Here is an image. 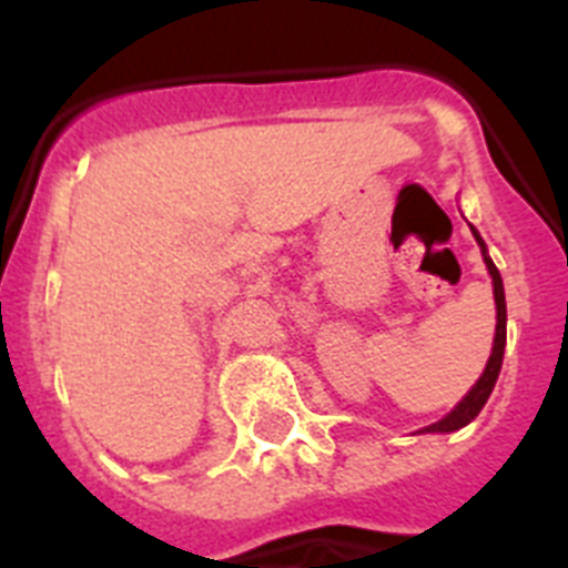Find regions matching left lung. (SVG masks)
<instances>
[{
	"mask_svg": "<svg viewBox=\"0 0 568 568\" xmlns=\"http://www.w3.org/2000/svg\"><path fill=\"white\" fill-rule=\"evenodd\" d=\"M471 233H475V230H471ZM475 239H478L480 253H484V261H486V270H489V275H491V287H495V307H498V327H495V344H491V355H489V361H486V369H484V375L478 378V384L471 386L469 395H466V398L460 400L453 413L446 415V418H440L438 424H433V426H426V433H455V429H460V426H466L469 420L478 418V413L484 409L486 398H489L491 389H495V381H498V375H500V364H504V346H506L504 281H500V273H498V267H495V261H491L489 253H486L484 239H480L478 233H475Z\"/></svg>",
	"mask_w": 568,
	"mask_h": 568,
	"instance_id": "obj_1",
	"label": "left lung"
}]
</instances>
